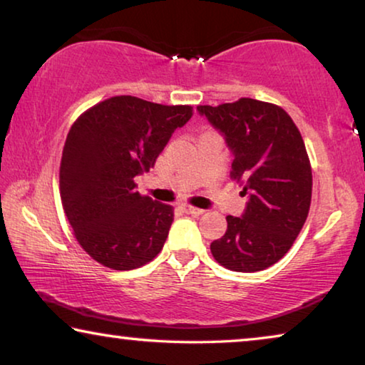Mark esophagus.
I'll list each match as a JSON object with an SVG mask.
<instances>
[{
  "label": "esophagus",
  "mask_w": 365,
  "mask_h": 365,
  "mask_svg": "<svg viewBox=\"0 0 365 365\" xmlns=\"http://www.w3.org/2000/svg\"><path fill=\"white\" fill-rule=\"evenodd\" d=\"M182 209H183V212L191 214V215L205 214V209H200V207H195V206H188V205H185Z\"/></svg>",
  "instance_id": "esophagus-1"
}]
</instances>
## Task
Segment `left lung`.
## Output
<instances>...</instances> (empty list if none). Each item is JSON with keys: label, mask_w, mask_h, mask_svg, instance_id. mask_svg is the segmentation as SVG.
I'll use <instances>...</instances> for the list:
<instances>
[{"label": "left lung", "mask_w": 365, "mask_h": 365, "mask_svg": "<svg viewBox=\"0 0 365 365\" xmlns=\"http://www.w3.org/2000/svg\"><path fill=\"white\" fill-rule=\"evenodd\" d=\"M197 113L222 133L233 154V180L248 202L227 215V232L211 243L215 261L233 272H259L287 255L307 219L312 170L298 127L275 104L242 98Z\"/></svg>", "instance_id": "1"}]
</instances>
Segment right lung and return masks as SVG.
I'll list each match as a JSON object with an SVG mask.
<instances>
[{
    "label": "right lung",
    "mask_w": 365,
    "mask_h": 365,
    "mask_svg": "<svg viewBox=\"0 0 365 365\" xmlns=\"http://www.w3.org/2000/svg\"><path fill=\"white\" fill-rule=\"evenodd\" d=\"M191 106H163L135 96L98 103L73 122L59 169L64 212L80 246L103 265L132 270L156 257L174 207L137 191Z\"/></svg>",
    "instance_id": "right-lung-1"
}]
</instances>
